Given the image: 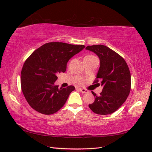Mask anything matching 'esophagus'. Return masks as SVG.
<instances>
[{"instance_id":"esophagus-1","label":"esophagus","mask_w":152,"mask_h":152,"mask_svg":"<svg viewBox=\"0 0 152 152\" xmlns=\"http://www.w3.org/2000/svg\"><path fill=\"white\" fill-rule=\"evenodd\" d=\"M79 90L81 91V92H82V93H87V92H88V91L86 90V89H85V88H80Z\"/></svg>"}]
</instances>
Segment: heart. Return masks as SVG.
I'll list each match as a JSON object with an SVG mask.
<instances>
[{
    "instance_id": "obj_1",
    "label": "heart",
    "mask_w": 152,
    "mask_h": 152,
    "mask_svg": "<svg viewBox=\"0 0 152 152\" xmlns=\"http://www.w3.org/2000/svg\"><path fill=\"white\" fill-rule=\"evenodd\" d=\"M89 56V55H88V56Z\"/></svg>"
}]
</instances>
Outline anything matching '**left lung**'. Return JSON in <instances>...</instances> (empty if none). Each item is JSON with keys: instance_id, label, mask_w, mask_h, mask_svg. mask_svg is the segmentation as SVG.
<instances>
[{"instance_id": "8db88e82", "label": "left lung", "mask_w": 152, "mask_h": 152, "mask_svg": "<svg viewBox=\"0 0 152 152\" xmlns=\"http://www.w3.org/2000/svg\"><path fill=\"white\" fill-rule=\"evenodd\" d=\"M87 50L94 53L99 58L100 67L94 83L101 80L102 92L88 105L94 113L107 115L113 113L122 105L130 94L131 75L126 62L113 50L103 45H88Z\"/></svg>"}]
</instances>
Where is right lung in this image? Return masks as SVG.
Here are the masks:
<instances>
[{
    "label": "right lung",
    "mask_w": 152,
    "mask_h": 152,
    "mask_svg": "<svg viewBox=\"0 0 152 152\" xmlns=\"http://www.w3.org/2000/svg\"><path fill=\"white\" fill-rule=\"evenodd\" d=\"M85 48L83 45L49 42L34 50L26 60L21 72V88L34 110L50 115L64 105L75 87L71 85L58 88L54 85L57 75L65 72L68 61Z\"/></svg>",
    "instance_id": "right-lung-1"
}]
</instances>
